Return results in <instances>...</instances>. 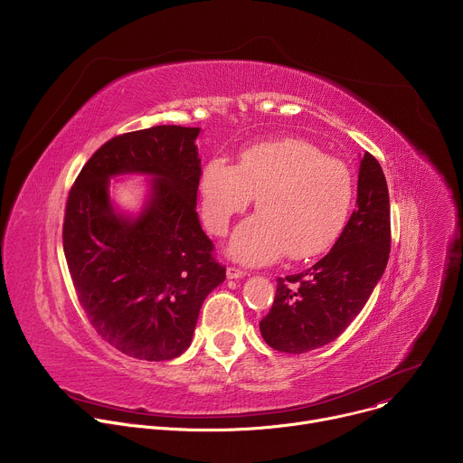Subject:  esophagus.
Returning a JSON list of instances; mask_svg holds the SVG:
<instances>
[{
  "instance_id": "obj_1",
  "label": "esophagus",
  "mask_w": 463,
  "mask_h": 463,
  "mask_svg": "<svg viewBox=\"0 0 463 463\" xmlns=\"http://www.w3.org/2000/svg\"><path fill=\"white\" fill-rule=\"evenodd\" d=\"M243 277H245V271H241L240 268H234V266L227 268V279H243Z\"/></svg>"
}]
</instances>
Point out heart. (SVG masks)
<instances>
[{"label":"heart","instance_id":"obj_1","mask_svg":"<svg viewBox=\"0 0 463 463\" xmlns=\"http://www.w3.org/2000/svg\"><path fill=\"white\" fill-rule=\"evenodd\" d=\"M205 227L223 236L256 197L258 214L234 232L229 252L240 261L269 263L286 250L309 258L343 231L354 200L350 168L304 139H275L243 148L238 165L211 159L200 179Z\"/></svg>","mask_w":463,"mask_h":463}]
</instances>
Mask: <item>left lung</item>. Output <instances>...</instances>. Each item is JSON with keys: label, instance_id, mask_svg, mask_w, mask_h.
I'll return each mask as SVG.
<instances>
[{"label": "left lung", "instance_id": "obj_1", "mask_svg": "<svg viewBox=\"0 0 463 463\" xmlns=\"http://www.w3.org/2000/svg\"><path fill=\"white\" fill-rule=\"evenodd\" d=\"M388 254V186L377 159L364 152L357 209L332 250L313 268L277 279L273 307L260 320L263 341L286 354H304L335 341L364 307Z\"/></svg>", "mask_w": 463, "mask_h": 463}]
</instances>
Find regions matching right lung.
<instances>
[{
  "mask_svg": "<svg viewBox=\"0 0 463 463\" xmlns=\"http://www.w3.org/2000/svg\"><path fill=\"white\" fill-rule=\"evenodd\" d=\"M200 128L154 126L104 143L73 183L63 252L77 298L97 334L143 361L179 357L207 295L225 280L214 243L195 213ZM154 175L153 197L136 221L117 215L109 177Z\"/></svg>",
  "mask_w": 463,
  "mask_h": 463,
  "instance_id": "right-lung-1",
  "label": "right lung"
}]
</instances>
